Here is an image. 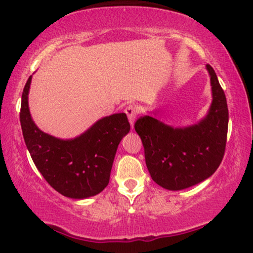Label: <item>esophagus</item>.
<instances>
[{
  "label": "esophagus",
  "mask_w": 253,
  "mask_h": 253,
  "mask_svg": "<svg viewBox=\"0 0 253 253\" xmlns=\"http://www.w3.org/2000/svg\"><path fill=\"white\" fill-rule=\"evenodd\" d=\"M124 113H126L127 115V119H129V121H130L131 126H133V122H134V120H136L137 114H138L137 107L133 106V105L126 106V109H124Z\"/></svg>",
  "instance_id": "esophagus-1"
}]
</instances>
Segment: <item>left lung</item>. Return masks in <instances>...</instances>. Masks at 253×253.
Returning a JSON list of instances; mask_svg holds the SVG:
<instances>
[{
    "instance_id": "left-lung-1",
    "label": "left lung",
    "mask_w": 253,
    "mask_h": 253,
    "mask_svg": "<svg viewBox=\"0 0 253 253\" xmlns=\"http://www.w3.org/2000/svg\"><path fill=\"white\" fill-rule=\"evenodd\" d=\"M211 76L213 102L202 122L174 129L151 116H141L134 130L143 141L151 177L162 188L183 190L212 176L222 161L227 144L228 106L214 69Z\"/></svg>"
}]
</instances>
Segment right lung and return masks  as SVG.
<instances>
[{"mask_svg": "<svg viewBox=\"0 0 253 253\" xmlns=\"http://www.w3.org/2000/svg\"><path fill=\"white\" fill-rule=\"evenodd\" d=\"M32 76L23 89L20 126L31 158L51 188L69 198L98 195L108 185L120 141L130 131L124 113L103 117L75 139L62 140L38 129L31 119L27 95Z\"/></svg>", "mask_w": 253, "mask_h": 253, "instance_id": "1", "label": "right lung"}]
</instances>
